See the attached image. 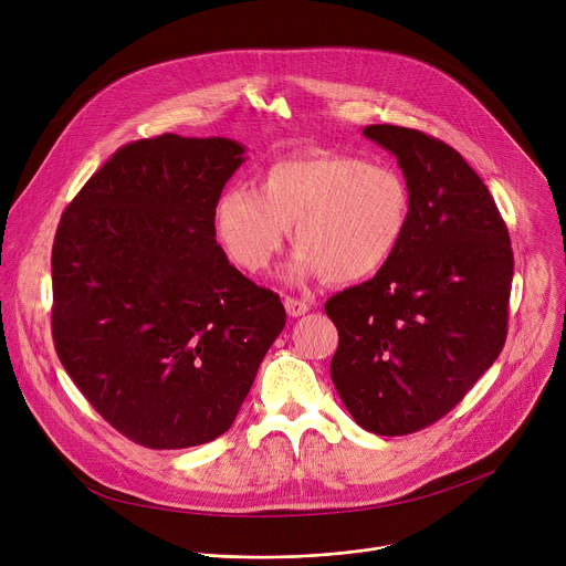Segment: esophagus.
Listing matches in <instances>:
<instances>
[{
	"instance_id": "34e87169",
	"label": "esophagus",
	"mask_w": 566,
	"mask_h": 566,
	"mask_svg": "<svg viewBox=\"0 0 566 566\" xmlns=\"http://www.w3.org/2000/svg\"><path fill=\"white\" fill-rule=\"evenodd\" d=\"M284 308L291 317H300L308 311V304L304 300H297V297H284Z\"/></svg>"
}]
</instances>
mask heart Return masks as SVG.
Instances as JSON below:
<instances>
[{"label":"heart","mask_w":566,"mask_h":566,"mask_svg":"<svg viewBox=\"0 0 566 566\" xmlns=\"http://www.w3.org/2000/svg\"><path fill=\"white\" fill-rule=\"evenodd\" d=\"M412 188L398 168L336 151L271 164L251 186H228L212 206V228L228 260L264 273L289 228L297 247L286 280L325 275L356 284L378 275L400 251L412 223Z\"/></svg>","instance_id":"obj_1"}]
</instances>
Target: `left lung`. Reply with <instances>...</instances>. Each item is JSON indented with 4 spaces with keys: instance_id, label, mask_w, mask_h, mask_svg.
<instances>
[{
    "instance_id": "obj_1",
    "label": "left lung",
    "mask_w": 566,
    "mask_h": 566,
    "mask_svg": "<svg viewBox=\"0 0 566 566\" xmlns=\"http://www.w3.org/2000/svg\"><path fill=\"white\" fill-rule=\"evenodd\" d=\"M391 151L415 208L394 260L327 300L338 327L332 380L354 421L402 437L446 417L506 343L509 228L463 156L419 129L369 125Z\"/></svg>"
}]
</instances>
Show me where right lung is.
<instances>
[{
    "label": "right lung",
    "mask_w": 566,
    "mask_h": 566,
    "mask_svg": "<svg viewBox=\"0 0 566 566\" xmlns=\"http://www.w3.org/2000/svg\"><path fill=\"white\" fill-rule=\"evenodd\" d=\"M247 147L164 134L120 147L66 206L53 340L94 410L151 450L221 437L286 325L217 244L212 206Z\"/></svg>",
    "instance_id": "add662e5"
}]
</instances>
